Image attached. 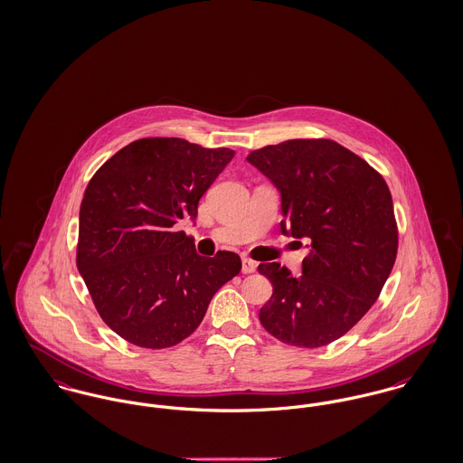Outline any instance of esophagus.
Here are the masks:
<instances>
[{
    "label": "esophagus",
    "mask_w": 463,
    "mask_h": 463,
    "mask_svg": "<svg viewBox=\"0 0 463 463\" xmlns=\"http://www.w3.org/2000/svg\"><path fill=\"white\" fill-rule=\"evenodd\" d=\"M243 266H241V269H243V273H253L255 269H257V262L255 260H251V259H247V257H243Z\"/></svg>",
    "instance_id": "1"
}]
</instances>
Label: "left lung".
I'll return each mask as SVG.
<instances>
[{
	"instance_id": "left-lung-1",
	"label": "left lung",
	"mask_w": 463,
	"mask_h": 463,
	"mask_svg": "<svg viewBox=\"0 0 463 463\" xmlns=\"http://www.w3.org/2000/svg\"><path fill=\"white\" fill-rule=\"evenodd\" d=\"M280 192L282 232L307 238L303 275L259 264L273 294L259 319L280 342L316 349L344 336L377 301L398 250L384 178L329 139H292L247 156Z\"/></svg>"
}]
</instances>
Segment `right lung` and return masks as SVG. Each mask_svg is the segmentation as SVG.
Instances as JSON below:
<instances>
[{
	"label": "right lung",
	"instance_id": "1",
	"mask_svg": "<svg viewBox=\"0 0 463 463\" xmlns=\"http://www.w3.org/2000/svg\"><path fill=\"white\" fill-rule=\"evenodd\" d=\"M229 147L147 137L112 155L79 212L77 269L97 312L127 342L173 347L204 319L214 292L241 271L234 251L201 257L175 225L232 160Z\"/></svg>",
	"mask_w": 463,
	"mask_h": 463
}]
</instances>
